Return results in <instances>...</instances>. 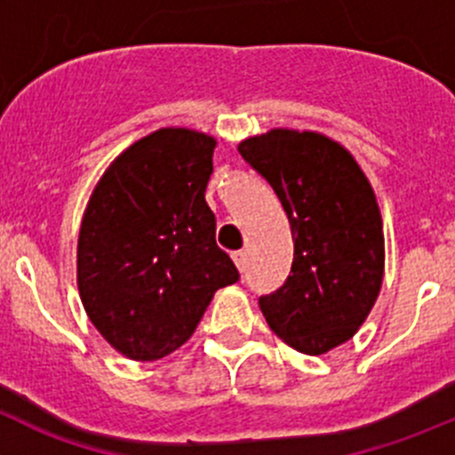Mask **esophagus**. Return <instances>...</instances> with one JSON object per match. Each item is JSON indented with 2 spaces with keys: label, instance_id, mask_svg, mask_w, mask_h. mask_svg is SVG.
Instances as JSON below:
<instances>
[{
  "label": "esophagus",
  "instance_id": "34e87169",
  "mask_svg": "<svg viewBox=\"0 0 455 455\" xmlns=\"http://www.w3.org/2000/svg\"><path fill=\"white\" fill-rule=\"evenodd\" d=\"M232 259H235L236 267H239L241 272H245V267H248V252H245V250H239V252L232 254Z\"/></svg>",
  "mask_w": 455,
  "mask_h": 455
}]
</instances>
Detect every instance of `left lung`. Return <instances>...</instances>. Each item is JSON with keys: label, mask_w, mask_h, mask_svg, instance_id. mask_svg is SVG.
<instances>
[{"label": "left lung", "mask_w": 455, "mask_h": 455, "mask_svg": "<svg viewBox=\"0 0 455 455\" xmlns=\"http://www.w3.org/2000/svg\"><path fill=\"white\" fill-rule=\"evenodd\" d=\"M239 154L270 183L292 230L295 259L279 290L259 297L267 326L306 355L357 332L384 276L382 216L350 151L315 132L272 129Z\"/></svg>", "instance_id": "1"}]
</instances>
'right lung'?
Wrapping results in <instances>:
<instances>
[{"label": "right lung", "instance_id": "right-lung-1", "mask_svg": "<svg viewBox=\"0 0 455 455\" xmlns=\"http://www.w3.org/2000/svg\"><path fill=\"white\" fill-rule=\"evenodd\" d=\"M216 140L167 127L102 174L77 239L80 299L129 360L154 362L192 337L219 288L239 281L205 203Z\"/></svg>", "mask_w": 455, "mask_h": 455}]
</instances>
